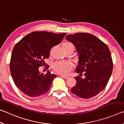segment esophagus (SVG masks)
I'll return each instance as SVG.
<instances>
[{
    "label": "esophagus",
    "mask_w": 124,
    "mask_h": 124,
    "mask_svg": "<svg viewBox=\"0 0 124 124\" xmlns=\"http://www.w3.org/2000/svg\"><path fill=\"white\" fill-rule=\"evenodd\" d=\"M61 77H62V78H64L65 79H67V78H69V77L68 76H64V75H62V76H61Z\"/></svg>",
    "instance_id": "1"
}]
</instances>
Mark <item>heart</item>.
Returning <instances> with one entry per match:
<instances>
[{
    "mask_svg": "<svg viewBox=\"0 0 124 124\" xmlns=\"http://www.w3.org/2000/svg\"><path fill=\"white\" fill-rule=\"evenodd\" d=\"M62 48L72 49L74 50V46L70 42H65L62 45ZM72 66L70 62H54L53 65V69L58 74L65 75L72 70Z\"/></svg>",
    "mask_w": 124,
    "mask_h": 124,
    "instance_id": "obj_1",
    "label": "heart"
}]
</instances>
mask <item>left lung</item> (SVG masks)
I'll return each mask as SVG.
<instances>
[{
  "label": "left lung",
  "instance_id": "8db88e82",
  "mask_svg": "<svg viewBox=\"0 0 124 124\" xmlns=\"http://www.w3.org/2000/svg\"><path fill=\"white\" fill-rule=\"evenodd\" d=\"M74 44L79 55L76 72L85 76L75 78L76 84L71 90L80 98L96 96L105 88L112 73L113 63L108 46L93 34L77 33L66 36Z\"/></svg>",
  "mask_w": 124,
  "mask_h": 124
}]
</instances>
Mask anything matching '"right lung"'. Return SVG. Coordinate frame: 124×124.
Returning <instances> with one entry per match:
<instances>
[{
  "label": "right lung",
  "mask_w": 124,
  "mask_h": 124,
  "mask_svg": "<svg viewBox=\"0 0 124 124\" xmlns=\"http://www.w3.org/2000/svg\"><path fill=\"white\" fill-rule=\"evenodd\" d=\"M66 34L34 31L14 46L10 70L16 86L26 96L34 98L49 90L57 76L49 71L46 74L40 73L39 68L45 64L44 60L49 57L51 49L60 43Z\"/></svg>",
  "instance_id": "1"
}]
</instances>
